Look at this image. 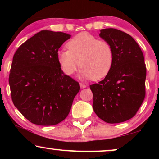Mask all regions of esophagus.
Returning a JSON list of instances; mask_svg holds the SVG:
<instances>
[{
    "label": "esophagus",
    "instance_id": "1",
    "mask_svg": "<svg viewBox=\"0 0 159 159\" xmlns=\"http://www.w3.org/2000/svg\"><path fill=\"white\" fill-rule=\"evenodd\" d=\"M80 88H85L87 85L85 84H83V83H80Z\"/></svg>",
    "mask_w": 159,
    "mask_h": 159
}]
</instances>
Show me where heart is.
Masks as SVG:
<instances>
[{
	"instance_id": "1",
	"label": "heart",
	"mask_w": 159,
	"mask_h": 159,
	"mask_svg": "<svg viewBox=\"0 0 159 159\" xmlns=\"http://www.w3.org/2000/svg\"><path fill=\"white\" fill-rule=\"evenodd\" d=\"M68 51H60L58 60L63 71L71 75L82 68L84 79L99 80L107 75L114 61V51L108 41L98 40L88 32H81L67 43Z\"/></svg>"
}]
</instances>
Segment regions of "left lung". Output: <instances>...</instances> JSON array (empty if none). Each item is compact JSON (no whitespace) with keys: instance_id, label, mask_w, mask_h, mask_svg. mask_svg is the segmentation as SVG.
Segmentation results:
<instances>
[{"instance_id":"obj_1","label":"left lung","mask_w":159,"mask_h":159,"mask_svg":"<svg viewBox=\"0 0 159 159\" xmlns=\"http://www.w3.org/2000/svg\"><path fill=\"white\" fill-rule=\"evenodd\" d=\"M100 32L99 36L111 45L114 61L106 77L90 85L93 94V108L106 122H123L136 114L145 98L144 56L129 34L114 28Z\"/></svg>"}]
</instances>
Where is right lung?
<instances>
[{
  "label": "right lung",
  "instance_id": "right-lung-1",
  "mask_svg": "<svg viewBox=\"0 0 159 159\" xmlns=\"http://www.w3.org/2000/svg\"><path fill=\"white\" fill-rule=\"evenodd\" d=\"M70 34L42 30L21 45L9 75L12 101L34 125H55L68 116L80 91L77 82L61 70L58 48Z\"/></svg>",
  "mask_w": 159,
  "mask_h": 159
}]
</instances>
